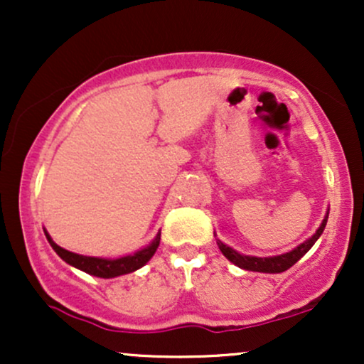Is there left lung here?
<instances>
[{
	"mask_svg": "<svg viewBox=\"0 0 364 364\" xmlns=\"http://www.w3.org/2000/svg\"><path fill=\"white\" fill-rule=\"evenodd\" d=\"M327 219H328V210H327V214H325L323 220H321L320 228L315 231V235H313L311 237H308L304 243L298 245L294 250H291V252L282 253V255H275V257H263L262 258V257H252V255H241V253H237L236 250H232L231 246L224 245L220 240H217V246H219V250L223 252L224 257L228 258L231 263H235L236 267H240V269L252 270V272H263V274H281V272H286L287 269H291V267L294 265L299 258L304 257V255L310 252L311 246L316 243V240H318V237L321 236V232H323L325 225H327ZM214 236H215V232H214Z\"/></svg>",
	"mask_w": 364,
	"mask_h": 364,
	"instance_id": "8db88e82",
	"label": "left lung"
}]
</instances>
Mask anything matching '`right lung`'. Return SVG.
Masks as SVG:
<instances>
[{
	"instance_id": "obj_1",
	"label": "right lung",
	"mask_w": 364,
	"mask_h": 364,
	"mask_svg": "<svg viewBox=\"0 0 364 364\" xmlns=\"http://www.w3.org/2000/svg\"><path fill=\"white\" fill-rule=\"evenodd\" d=\"M44 235L48 237L49 245L53 246V250L60 255L61 260H65L68 265L75 267V269L82 270V272L94 275V277L101 279H112L119 277V275L132 274L135 270L141 269V267L147 263L150 258L154 257V253L157 252V246L161 243V232H157V236L154 237L145 248L139 250V252L127 255V257L119 258H99V257H85V255H78L68 250L61 248L53 241V237L48 235V231L44 229Z\"/></svg>"
}]
</instances>
